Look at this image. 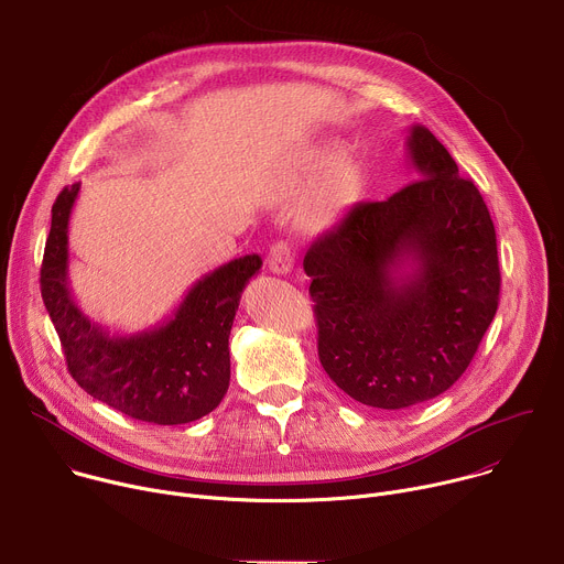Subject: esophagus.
Masks as SVG:
<instances>
[{
	"label": "esophagus",
	"mask_w": 564,
	"mask_h": 564,
	"mask_svg": "<svg viewBox=\"0 0 564 564\" xmlns=\"http://www.w3.org/2000/svg\"><path fill=\"white\" fill-rule=\"evenodd\" d=\"M294 265V252L288 243H274L268 252V268L274 272V274H288Z\"/></svg>",
	"instance_id": "obj_1"
}]
</instances>
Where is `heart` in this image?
<instances>
[{
  "label": "heart",
  "instance_id": "obj_1",
  "mask_svg": "<svg viewBox=\"0 0 564 564\" xmlns=\"http://www.w3.org/2000/svg\"><path fill=\"white\" fill-rule=\"evenodd\" d=\"M326 155H328L326 144H314L310 149H303L294 165V178L310 176L321 163H324ZM352 189H355V165L350 163L348 155H335L330 163H326V167L318 172V176L314 178L305 196V205H303L305 218L310 223H326L335 218L348 205Z\"/></svg>",
  "mask_w": 564,
  "mask_h": 564
}]
</instances>
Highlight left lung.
Wrapping results in <instances>:
<instances>
[{"label":"left lung","instance_id":"obj_1","mask_svg":"<svg viewBox=\"0 0 564 564\" xmlns=\"http://www.w3.org/2000/svg\"><path fill=\"white\" fill-rule=\"evenodd\" d=\"M406 153L417 181L355 205L303 257L321 366L359 404L386 411L448 390L500 296L485 198L424 124L409 129Z\"/></svg>","mask_w":564,"mask_h":564}]
</instances>
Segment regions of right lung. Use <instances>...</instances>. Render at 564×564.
<instances>
[{"instance_id":"obj_1","label":"right lung","mask_w":564,"mask_h":564,"mask_svg":"<svg viewBox=\"0 0 564 564\" xmlns=\"http://www.w3.org/2000/svg\"><path fill=\"white\" fill-rule=\"evenodd\" d=\"M79 183L51 209L42 299L73 379L127 417L176 426L212 413L229 388V333L240 292L259 274V254L238 257L200 276L153 328L111 333L77 305L68 288V220Z\"/></svg>"}]
</instances>
